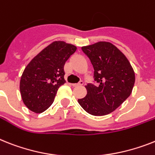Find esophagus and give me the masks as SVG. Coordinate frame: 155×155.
<instances>
[{
    "label": "esophagus",
    "mask_w": 155,
    "mask_h": 155,
    "mask_svg": "<svg viewBox=\"0 0 155 155\" xmlns=\"http://www.w3.org/2000/svg\"><path fill=\"white\" fill-rule=\"evenodd\" d=\"M84 84V82H83L82 81H81L79 83H77V84H72V85L74 87H77V86H81V85Z\"/></svg>",
    "instance_id": "1"
}]
</instances>
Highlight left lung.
I'll return each instance as SVG.
<instances>
[{
	"mask_svg": "<svg viewBox=\"0 0 155 155\" xmlns=\"http://www.w3.org/2000/svg\"><path fill=\"white\" fill-rule=\"evenodd\" d=\"M81 50L93 65L97 85L87 84L86 96L78 101L93 116L109 114L131 95L135 81L132 66L126 56L108 42H98Z\"/></svg>",
	"mask_w": 155,
	"mask_h": 155,
	"instance_id": "obj_1",
	"label": "left lung"
}]
</instances>
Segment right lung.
<instances>
[{
  "label": "right lung",
  "mask_w": 155,
  "mask_h": 155,
  "mask_svg": "<svg viewBox=\"0 0 155 155\" xmlns=\"http://www.w3.org/2000/svg\"><path fill=\"white\" fill-rule=\"evenodd\" d=\"M76 50L74 45L54 41L28 64L21 76L20 89L28 109L41 113L51 105L58 88L66 82L64 65Z\"/></svg>",
  "instance_id": "add662e5"
}]
</instances>
